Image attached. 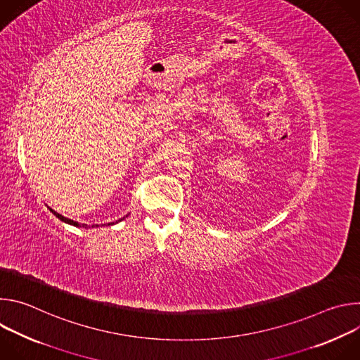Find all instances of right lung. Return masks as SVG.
I'll return each mask as SVG.
<instances>
[{
    "mask_svg": "<svg viewBox=\"0 0 360 360\" xmlns=\"http://www.w3.org/2000/svg\"><path fill=\"white\" fill-rule=\"evenodd\" d=\"M49 211H51V212H53V214H54V215H56V217H57L58 219H61L63 222H65V224H70V225H74V226H82V228H86V225H85V224L79 225L78 222H75V221H72V219H68V218H65V217L60 215V214H58V212H56L54 210H51V208H49ZM122 219H124V218H122ZM120 221H121V219H120ZM108 225H114V222H111V224H108Z\"/></svg>",
    "mask_w": 360,
    "mask_h": 360,
    "instance_id": "1",
    "label": "right lung"
}]
</instances>
